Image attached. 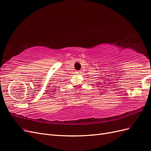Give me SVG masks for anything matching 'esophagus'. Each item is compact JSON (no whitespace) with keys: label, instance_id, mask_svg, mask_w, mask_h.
Segmentation results:
<instances>
[{"label":"esophagus","instance_id":"esophagus-1","mask_svg":"<svg viewBox=\"0 0 151 151\" xmlns=\"http://www.w3.org/2000/svg\"><path fill=\"white\" fill-rule=\"evenodd\" d=\"M76 73L77 74H80V73H81L80 71H76Z\"/></svg>","mask_w":151,"mask_h":151}]
</instances>
